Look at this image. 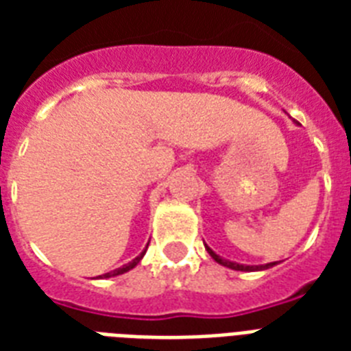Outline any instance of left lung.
<instances>
[{
    "instance_id": "left-lung-1",
    "label": "left lung",
    "mask_w": 351,
    "mask_h": 351,
    "mask_svg": "<svg viewBox=\"0 0 351 351\" xmlns=\"http://www.w3.org/2000/svg\"><path fill=\"white\" fill-rule=\"evenodd\" d=\"M206 250H208V253L211 256H213L215 261L219 262V264H222V266L230 267V269H234V271H261V269H267V267H273L277 262H269V264H262V266H245V264H237V262H231V261H226V258H222V256H219L217 253H215L211 247H208L206 245Z\"/></svg>"
}]
</instances>
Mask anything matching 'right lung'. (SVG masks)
Returning <instances> with one entry per match:
<instances>
[{"label":"right lung","instance_id":"add662e5","mask_svg":"<svg viewBox=\"0 0 351 351\" xmlns=\"http://www.w3.org/2000/svg\"><path fill=\"white\" fill-rule=\"evenodd\" d=\"M149 245V244H147ZM145 250H147V247H145ZM145 250L142 251V253H140V255L136 256V258H134V261H131L129 262V264H125V266H121V267H118V269H112V271H109V273H104V275H100V277L98 278H109V277H117V275H121V273H125V271H129V269H132V267L136 266L138 262L142 261L143 258V255H145Z\"/></svg>","mask_w":351,"mask_h":351}]
</instances>
